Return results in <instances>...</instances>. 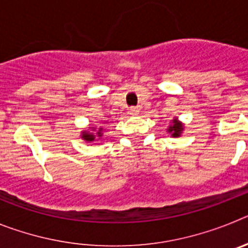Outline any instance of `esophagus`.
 <instances>
[{
  "instance_id": "esophagus-1",
  "label": "esophagus",
  "mask_w": 248,
  "mask_h": 248,
  "mask_svg": "<svg viewBox=\"0 0 248 248\" xmlns=\"http://www.w3.org/2000/svg\"><path fill=\"white\" fill-rule=\"evenodd\" d=\"M138 113H139V109L135 108V107H131V108L129 109V114H130V115H137Z\"/></svg>"
}]
</instances>
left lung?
<instances>
[{
	"label": "left lung",
	"mask_w": 248,
	"mask_h": 248,
	"mask_svg": "<svg viewBox=\"0 0 248 248\" xmlns=\"http://www.w3.org/2000/svg\"><path fill=\"white\" fill-rule=\"evenodd\" d=\"M183 130H184L183 123L179 122V120H177V118L172 119V124H170L168 128V131L170 133V134H171V137H174V138L180 137L181 133H183Z\"/></svg>",
	"instance_id": "1"
}]
</instances>
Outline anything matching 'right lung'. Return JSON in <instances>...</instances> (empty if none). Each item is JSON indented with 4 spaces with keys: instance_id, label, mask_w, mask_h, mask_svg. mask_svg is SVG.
I'll list each match as a JSON object with an SVG mask.
<instances>
[{
    "instance_id": "right-lung-1",
    "label": "right lung",
    "mask_w": 248,
    "mask_h": 248,
    "mask_svg": "<svg viewBox=\"0 0 248 248\" xmlns=\"http://www.w3.org/2000/svg\"><path fill=\"white\" fill-rule=\"evenodd\" d=\"M94 130L95 128H92ZM103 131H104V129L103 128H99L97 130V133H91V131H82V139L85 140V141H88V143H91V141H94L95 139H100V138L103 137Z\"/></svg>"
}]
</instances>
